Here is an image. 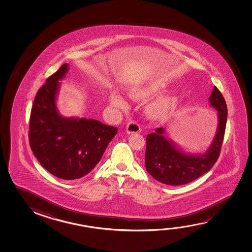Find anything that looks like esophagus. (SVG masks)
<instances>
[{
  "label": "esophagus",
  "mask_w": 252,
  "mask_h": 252,
  "mask_svg": "<svg viewBox=\"0 0 252 252\" xmlns=\"http://www.w3.org/2000/svg\"><path fill=\"white\" fill-rule=\"evenodd\" d=\"M140 131V127L139 124H137L134 121H131L126 125V132L128 134L130 133H136Z\"/></svg>",
  "instance_id": "esophagus-1"
}]
</instances>
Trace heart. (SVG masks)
Returning a JSON list of instances; mask_svg holds the SVG:
<instances>
[{
  "mask_svg": "<svg viewBox=\"0 0 252 252\" xmlns=\"http://www.w3.org/2000/svg\"><path fill=\"white\" fill-rule=\"evenodd\" d=\"M161 91H162V87L161 85H159L157 83H152V84H149V85L142 87V88L132 91L129 95L132 99H143V98H148V97H150L153 95H157ZM110 100H111L112 106H114V107L122 109V110H125V109L127 108V103L124 99V97L116 91H113L111 94ZM168 104H169V100H159V101H157L153 104L151 109H152L153 112L157 113H157H161L165 110L167 106H168Z\"/></svg>",
  "mask_w": 252,
  "mask_h": 252,
  "instance_id": "obj_1",
  "label": "heart"
}]
</instances>
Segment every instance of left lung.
Masks as SVG:
<instances>
[{
    "mask_svg": "<svg viewBox=\"0 0 252 252\" xmlns=\"http://www.w3.org/2000/svg\"><path fill=\"white\" fill-rule=\"evenodd\" d=\"M212 107L217 111L218 126L209 148L204 153L186 152L166 138L164 128L156 129L146 138L145 165L153 178L168 186H182L193 181L209 171L220 156L227 123L225 99L216 87L209 96Z\"/></svg>",
    "mask_w": 252,
    "mask_h": 252,
    "instance_id": "obj_1",
    "label": "left lung"
}]
</instances>
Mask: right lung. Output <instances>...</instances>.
Returning <instances> with one entry per match:
<instances>
[{"mask_svg":"<svg viewBox=\"0 0 252 252\" xmlns=\"http://www.w3.org/2000/svg\"><path fill=\"white\" fill-rule=\"evenodd\" d=\"M68 64L46 79L34 99L30 118L31 149L42 167L55 177L74 180L99 162L118 128L85 118L60 114L56 98Z\"/></svg>","mask_w":252,"mask_h":252,"instance_id":"right-lung-1","label":"right lung"}]
</instances>
